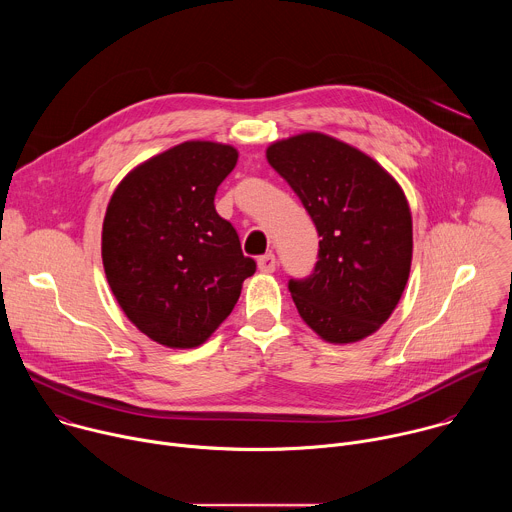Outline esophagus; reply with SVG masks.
Returning <instances> with one entry per match:
<instances>
[{
	"mask_svg": "<svg viewBox=\"0 0 512 512\" xmlns=\"http://www.w3.org/2000/svg\"><path fill=\"white\" fill-rule=\"evenodd\" d=\"M257 265H259V271L263 273H273L275 267H277V261H275V255L273 253H265L257 259Z\"/></svg>",
	"mask_w": 512,
	"mask_h": 512,
	"instance_id": "1",
	"label": "esophagus"
}]
</instances>
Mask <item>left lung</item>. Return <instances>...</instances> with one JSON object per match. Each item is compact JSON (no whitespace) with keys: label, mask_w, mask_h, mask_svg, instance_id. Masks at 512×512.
Listing matches in <instances>:
<instances>
[{"label":"left lung","mask_w":512,"mask_h":512,"mask_svg":"<svg viewBox=\"0 0 512 512\" xmlns=\"http://www.w3.org/2000/svg\"><path fill=\"white\" fill-rule=\"evenodd\" d=\"M267 162L322 237L314 271L287 283L300 316L332 344L371 336L409 279L413 227L401 186L367 154L314 131L271 143Z\"/></svg>","instance_id":"left-lung-1"}]
</instances>
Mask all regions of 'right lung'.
<instances>
[{
	"label": "right lung",
	"mask_w": 512,
	"mask_h": 512,
	"mask_svg": "<svg viewBox=\"0 0 512 512\" xmlns=\"http://www.w3.org/2000/svg\"><path fill=\"white\" fill-rule=\"evenodd\" d=\"M237 150L184 141L131 170L103 221V267L125 316L170 348L202 344L233 312L257 269L214 194Z\"/></svg>",
	"instance_id": "obj_1"
}]
</instances>
